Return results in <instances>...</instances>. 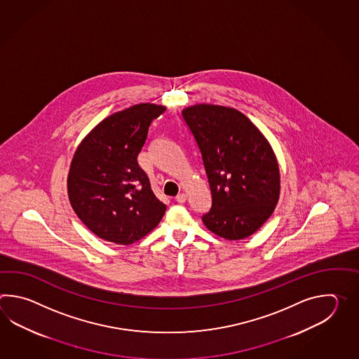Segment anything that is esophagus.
<instances>
[{
    "mask_svg": "<svg viewBox=\"0 0 359 359\" xmlns=\"http://www.w3.org/2000/svg\"><path fill=\"white\" fill-rule=\"evenodd\" d=\"M186 198H187L186 194H180V195H177L176 201L180 204H183L186 201Z\"/></svg>",
    "mask_w": 359,
    "mask_h": 359,
    "instance_id": "34e87169",
    "label": "esophagus"
}]
</instances>
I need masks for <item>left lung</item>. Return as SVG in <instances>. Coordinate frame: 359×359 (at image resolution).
<instances>
[{
  "instance_id": "8db88e82",
  "label": "left lung",
  "mask_w": 359,
  "mask_h": 359,
  "mask_svg": "<svg viewBox=\"0 0 359 359\" xmlns=\"http://www.w3.org/2000/svg\"><path fill=\"white\" fill-rule=\"evenodd\" d=\"M183 119L201 151L212 208L206 229L226 240H243L267 222L280 198L275 151L254 123L233 107L196 104Z\"/></svg>"
}]
</instances>
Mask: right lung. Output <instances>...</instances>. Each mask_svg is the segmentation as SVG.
Listing matches in <instances>:
<instances>
[{"instance_id": "1", "label": "right lung", "mask_w": 359, "mask_h": 359, "mask_svg": "<svg viewBox=\"0 0 359 359\" xmlns=\"http://www.w3.org/2000/svg\"><path fill=\"white\" fill-rule=\"evenodd\" d=\"M165 109L145 102L109 115L74 151L67 182L70 205L105 241L133 244L150 233L167 210L137 161L150 123Z\"/></svg>"}]
</instances>
